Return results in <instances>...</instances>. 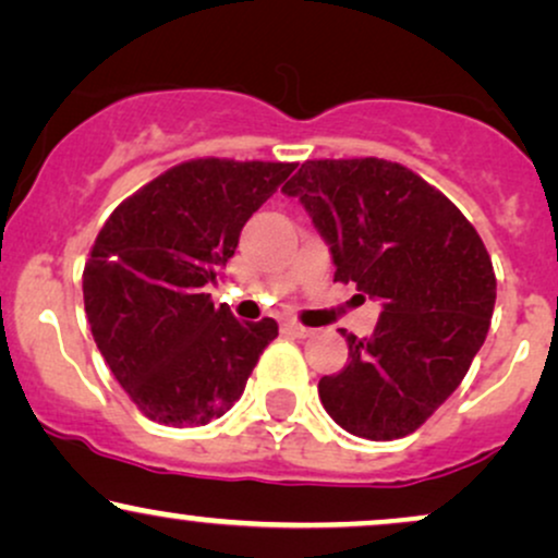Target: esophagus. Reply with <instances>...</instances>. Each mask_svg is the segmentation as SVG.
<instances>
[{
    "label": "esophagus",
    "instance_id": "34e87169",
    "mask_svg": "<svg viewBox=\"0 0 558 558\" xmlns=\"http://www.w3.org/2000/svg\"><path fill=\"white\" fill-rule=\"evenodd\" d=\"M283 332L286 335H291V338H308V335H312V330H308V327H304V325H299V322H283Z\"/></svg>",
    "mask_w": 558,
    "mask_h": 558
}]
</instances>
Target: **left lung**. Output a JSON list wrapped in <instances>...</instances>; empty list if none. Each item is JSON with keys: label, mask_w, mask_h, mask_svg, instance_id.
Listing matches in <instances>:
<instances>
[{"label": "left lung", "mask_w": 558, "mask_h": 558, "mask_svg": "<svg viewBox=\"0 0 558 558\" xmlns=\"http://www.w3.org/2000/svg\"><path fill=\"white\" fill-rule=\"evenodd\" d=\"M330 246L335 280L381 301L348 366L319 379L338 426L372 441L413 434L465 379L496 301L492 257L439 190L381 158L306 160L283 186Z\"/></svg>", "instance_id": "8db88e82"}]
</instances>
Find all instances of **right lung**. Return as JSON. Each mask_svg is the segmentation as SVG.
<instances>
[{"label":"right lung","mask_w":558,"mask_h":558,"mask_svg":"<svg viewBox=\"0 0 558 558\" xmlns=\"http://www.w3.org/2000/svg\"><path fill=\"white\" fill-rule=\"evenodd\" d=\"M296 163L197 158L109 215L83 270L93 340L150 421L205 426L244 392L278 322H239L207 286Z\"/></svg>","instance_id":"obj_1"}]
</instances>
